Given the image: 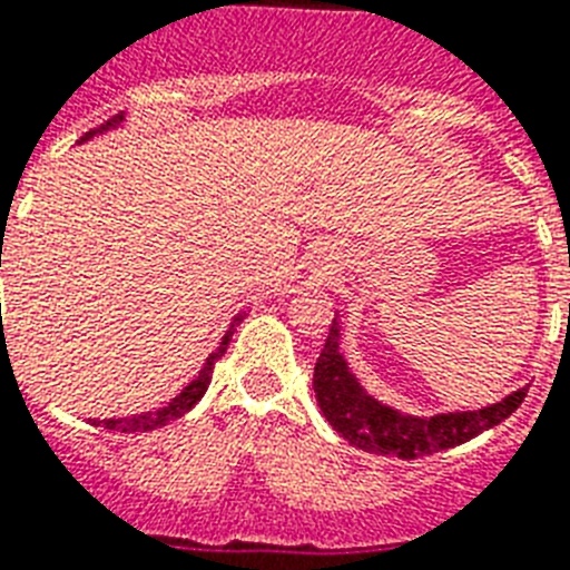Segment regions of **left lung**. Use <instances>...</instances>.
Here are the masks:
<instances>
[{"label":"left lung","mask_w":570,"mask_h":570,"mask_svg":"<svg viewBox=\"0 0 570 570\" xmlns=\"http://www.w3.org/2000/svg\"><path fill=\"white\" fill-rule=\"evenodd\" d=\"M338 338H342V327H338V318H333L322 356L315 362V400L322 405L327 423L347 443L374 452V455L414 461V458L461 446L510 417L521 405V400L528 396V389H519L504 396L501 403L478 411H449V414H434V417L403 414L391 405H382L362 389V382L353 376L338 351Z\"/></svg>","instance_id":"obj_1"}]
</instances>
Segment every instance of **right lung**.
<instances>
[{
    "instance_id": "right-lung-1",
    "label": "right lung",
    "mask_w": 570,
    "mask_h": 570,
    "mask_svg": "<svg viewBox=\"0 0 570 570\" xmlns=\"http://www.w3.org/2000/svg\"><path fill=\"white\" fill-rule=\"evenodd\" d=\"M124 124V115H115V118H109L107 124H100L98 130H89L86 132L80 141H89L92 136H98V132H107V130H115V127H121ZM0 266H2V255H0ZM243 322V313L234 315L232 327L226 330V336H223V342L217 344V351L212 353V356L205 358L203 371L196 374V380H190L185 389L179 391V394L170 400L167 405H161V409L156 411H145V414H132V417H118V420H92V425H104V429H109V432H153V429H161V425L174 423V420H179L181 414H188L190 409H194L199 400H203V394L208 391V385H212V376H214V365H217V358L226 353L228 342H232V333L234 327Z\"/></svg>"
}]
</instances>
